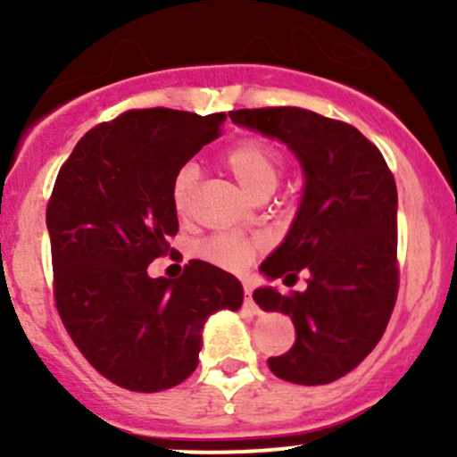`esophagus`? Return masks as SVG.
<instances>
[{
    "label": "esophagus",
    "mask_w": 457,
    "mask_h": 457,
    "mask_svg": "<svg viewBox=\"0 0 457 457\" xmlns=\"http://www.w3.org/2000/svg\"><path fill=\"white\" fill-rule=\"evenodd\" d=\"M245 307L252 312V314H258V307L254 303V298H252V285L245 283Z\"/></svg>",
    "instance_id": "34e87169"
}]
</instances>
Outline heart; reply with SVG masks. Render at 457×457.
<instances>
[{
	"instance_id": "obj_1",
	"label": "heart",
	"mask_w": 457,
	"mask_h": 457,
	"mask_svg": "<svg viewBox=\"0 0 457 457\" xmlns=\"http://www.w3.org/2000/svg\"><path fill=\"white\" fill-rule=\"evenodd\" d=\"M223 163L228 165L229 172L238 181V186L252 196H270L278 186L283 177V156L265 141H241L229 147L223 156ZM196 177L199 170L195 163H186L177 170L172 179V205L179 214H187L195 195ZM256 245L247 238L237 237V234H220L212 238L203 247V256L216 265L229 267V270H241L254 256Z\"/></svg>"
}]
</instances>
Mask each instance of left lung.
Masks as SVG:
<instances>
[{"instance_id":"obj_1","label":"left lung","mask_w":457,"mask_h":457,"mask_svg":"<svg viewBox=\"0 0 457 457\" xmlns=\"http://www.w3.org/2000/svg\"><path fill=\"white\" fill-rule=\"evenodd\" d=\"M237 126L287 145L303 196L283 243L261 262L267 280L307 287L254 289L262 312L292 318L296 343L270 370L296 385H327L376 347L398 294V190L380 150L353 126L303 108L229 112Z\"/></svg>"}]
</instances>
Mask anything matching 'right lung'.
<instances>
[{"label": "right lung", "mask_w": 457, "mask_h": 457, "mask_svg": "<svg viewBox=\"0 0 457 457\" xmlns=\"http://www.w3.org/2000/svg\"><path fill=\"white\" fill-rule=\"evenodd\" d=\"M228 114L130 110L81 137L46 212L59 316L92 367L130 391H163L199 365L203 327L243 305L237 276L190 261L152 278L179 232L172 179Z\"/></svg>", "instance_id": "right-lung-1"}]
</instances>
